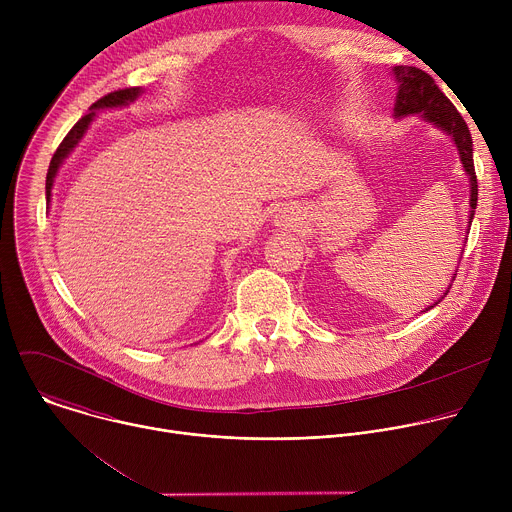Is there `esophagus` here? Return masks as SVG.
Listing matches in <instances>:
<instances>
[{
    "label": "esophagus",
    "mask_w": 512,
    "mask_h": 512,
    "mask_svg": "<svg viewBox=\"0 0 512 512\" xmlns=\"http://www.w3.org/2000/svg\"><path fill=\"white\" fill-rule=\"evenodd\" d=\"M277 227H283V229H287V227H296V218L291 216V214H279L277 216Z\"/></svg>",
    "instance_id": "obj_1"
}]
</instances>
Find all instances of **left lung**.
I'll use <instances>...</instances> for the list:
<instances>
[{"instance_id":"1","label":"left lung","mask_w":512,"mask_h":512,"mask_svg":"<svg viewBox=\"0 0 512 512\" xmlns=\"http://www.w3.org/2000/svg\"><path fill=\"white\" fill-rule=\"evenodd\" d=\"M395 81L399 85L397 99H395V117H407V115H421L425 121L433 123L435 127H440L446 131L458 148L462 166L466 174L470 176V216L468 223L472 225L474 218V208L478 202V182H476V172H474V158H472V135L470 129L464 121V117L458 113V109L452 105V101L440 91V87L435 85L431 75L423 72L417 66H395L393 68ZM450 287L446 289L448 296ZM440 304L437 300L425 310H431Z\"/></svg>"}]
</instances>
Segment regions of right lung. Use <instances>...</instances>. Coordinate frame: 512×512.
Returning <instances> with one entry per match:
<instances>
[{"label":"right lung","mask_w":512,"mask_h":512,"mask_svg":"<svg viewBox=\"0 0 512 512\" xmlns=\"http://www.w3.org/2000/svg\"><path fill=\"white\" fill-rule=\"evenodd\" d=\"M141 89L139 87H129V89H121V91H113L105 97H101L99 101H95L91 105V113H87L85 117H81L75 127H72L66 137L62 139V143L58 145V150L54 152L52 160H50V168H48V174H46V200L50 204V196H52V184H54V178L58 174V168L60 164L64 162V158H68V154L77 148V143L83 139V135L87 133L91 121L95 119V111L99 109H113V107H123V105H129L131 101H135L139 97Z\"/></svg>","instance_id":"obj_1"}]
</instances>
